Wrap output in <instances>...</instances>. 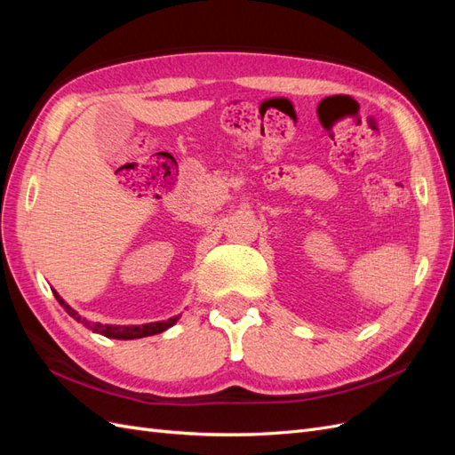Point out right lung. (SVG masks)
Instances as JSON below:
<instances>
[{"mask_svg":"<svg viewBox=\"0 0 455 455\" xmlns=\"http://www.w3.org/2000/svg\"><path fill=\"white\" fill-rule=\"evenodd\" d=\"M54 298H57L59 304L64 307V311L74 316L77 323L84 324L85 328L92 330L94 334H102L106 338L112 339H139V338H146V336H156L169 330L171 326H174L180 319V315L171 316L167 321H157V323H146V324H102V323H91L85 316H81L74 307H70L66 301L60 298V294L57 291H52Z\"/></svg>","mask_w":455,"mask_h":455,"instance_id":"add662e5","label":"right lung"}]
</instances>
